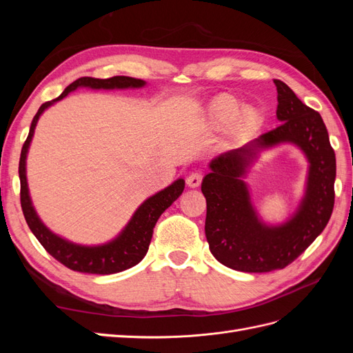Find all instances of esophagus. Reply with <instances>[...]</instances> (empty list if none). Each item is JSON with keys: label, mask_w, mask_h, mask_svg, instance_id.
Returning a JSON list of instances; mask_svg holds the SVG:
<instances>
[{"label": "esophagus", "mask_w": 353, "mask_h": 353, "mask_svg": "<svg viewBox=\"0 0 353 353\" xmlns=\"http://www.w3.org/2000/svg\"><path fill=\"white\" fill-rule=\"evenodd\" d=\"M201 179H203V176L200 172H191L187 176V185L190 188H197L201 184Z\"/></svg>", "instance_id": "1"}]
</instances>
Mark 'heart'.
<instances>
[{"mask_svg": "<svg viewBox=\"0 0 353 353\" xmlns=\"http://www.w3.org/2000/svg\"><path fill=\"white\" fill-rule=\"evenodd\" d=\"M208 125L212 130H231L237 135H248L262 123V113L256 108H243L236 95L223 92L213 99L206 110Z\"/></svg>", "mask_w": 353, "mask_h": 353, "instance_id": "obj_1", "label": "heart"}]
</instances>
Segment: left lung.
Wrapping results in <instances>:
<instances>
[{
  "label": "left lung",
  "mask_w": 353,
  "mask_h": 353,
  "mask_svg": "<svg viewBox=\"0 0 353 353\" xmlns=\"http://www.w3.org/2000/svg\"><path fill=\"white\" fill-rule=\"evenodd\" d=\"M276 87L275 130L213 159L203 178L206 197L205 232L216 261L243 272L283 270L323 232L334 208L336 154L321 114L307 108L283 81ZM283 142L297 145L310 162L305 197L281 226L263 224L255 213L242 176L262 148Z\"/></svg>",
  "instance_id": "8db88e82"
}]
</instances>
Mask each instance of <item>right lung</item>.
<instances>
[{
    "label": "right lung",
    "instance_id": "add662e5",
    "mask_svg": "<svg viewBox=\"0 0 353 353\" xmlns=\"http://www.w3.org/2000/svg\"><path fill=\"white\" fill-rule=\"evenodd\" d=\"M144 85L145 82L143 79H135L130 77H113L109 79H97L88 77L79 78L72 82L57 99L42 104L37 114L34 116V121L30 123L29 135L22 147L19 162L20 205H22L23 215L30 231L34 232V236L42 244V248H44L52 258L68 266L69 270L87 274L105 275L125 271L137 265L138 262H141L148 250V245H150L153 228L157 219L181 194H183L185 183L183 178H179L165 190L159 191V193H156L152 197H148L143 205L135 210L131 221L128 222V225L114 240L101 245H81L70 243L56 236L54 232H51L44 223H42V221L37 215L34 206H32V201L29 197V188L26 181V154L29 150L32 137H34L39 116L44 113V110L48 109L51 104L65 99L70 91H74L81 87L92 90H125L141 88Z\"/></svg>",
    "mask_w": 353,
    "mask_h": 353
}]
</instances>
